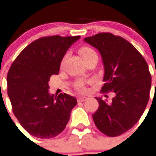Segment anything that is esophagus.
Here are the masks:
<instances>
[{"mask_svg":"<svg viewBox=\"0 0 156 156\" xmlns=\"http://www.w3.org/2000/svg\"><path fill=\"white\" fill-rule=\"evenodd\" d=\"M87 98L83 97V96H81V97H79L77 98V101H78V102H83V101H84Z\"/></svg>","mask_w":156,"mask_h":156,"instance_id":"34e87169","label":"esophagus"}]
</instances>
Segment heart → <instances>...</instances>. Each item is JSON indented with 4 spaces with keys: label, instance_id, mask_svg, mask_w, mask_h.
Masks as SVG:
<instances>
[{
    "label": "heart",
    "instance_id": "obj_1",
    "mask_svg": "<svg viewBox=\"0 0 156 156\" xmlns=\"http://www.w3.org/2000/svg\"><path fill=\"white\" fill-rule=\"evenodd\" d=\"M79 53L82 58H86L88 55H90L91 54L95 53L94 51L92 49V48H89V47H83V48H81L79 51ZM76 87L78 90H84V83L83 82H80L79 83H77Z\"/></svg>",
    "mask_w": 156,
    "mask_h": 156
}]
</instances>
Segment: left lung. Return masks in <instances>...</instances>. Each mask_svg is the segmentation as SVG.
Here are the masks:
<instances>
[{
  "label": "left lung",
  "mask_w": 156,
  "mask_h": 156,
  "mask_svg": "<svg viewBox=\"0 0 156 156\" xmlns=\"http://www.w3.org/2000/svg\"><path fill=\"white\" fill-rule=\"evenodd\" d=\"M84 41L98 49L102 58L101 91L115 94L109 103L95 98L99 107L93 114L94 122L101 132L116 137L131 129L144 113L151 85L148 66L140 52L119 36L101 33Z\"/></svg>",
  "instance_id": "left-lung-1"
}]
</instances>
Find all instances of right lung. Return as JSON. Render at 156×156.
<instances>
[{"label":"right lung","mask_w":156,"mask_h":156,"mask_svg":"<svg viewBox=\"0 0 156 156\" xmlns=\"http://www.w3.org/2000/svg\"><path fill=\"white\" fill-rule=\"evenodd\" d=\"M80 38L41 37L19 54L7 76L8 95L14 115L29 133L38 138H52L64 130L76 98L67 94L58 97L48 91L50 77L58 74L66 51Z\"/></svg>","instance_id":"right-lung-1"}]
</instances>
